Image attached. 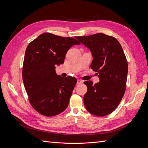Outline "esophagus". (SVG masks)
I'll return each instance as SVG.
<instances>
[{"instance_id":"obj_1","label":"esophagus","mask_w":148,"mask_h":148,"mask_svg":"<svg viewBox=\"0 0 148 148\" xmlns=\"http://www.w3.org/2000/svg\"><path fill=\"white\" fill-rule=\"evenodd\" d=\"M83 83V81L81 79H77V84H82Z\"/></svg>"}]
</instances>
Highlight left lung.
I'll return each mask as SVG.
<instances>
[{"instance_id": "obj_1", "label": "left lung", "mask_w": 148, "mask_h": 148, "mask_svg": "<svg viewBox=\"0 0 148 148\" xmlns=\"http://www.w3.org/2000/svg\"><path fill=\"white\" fill-rule=\"evenodd\" d=\"M90 49L93 57L91 69L97 72L100 81L84 82L88 88L84 104L92 115L103 117L111 114L122 100L127 87L128 63L120 42L103 33L76 36Z\"/></svg>"}]
</instances>
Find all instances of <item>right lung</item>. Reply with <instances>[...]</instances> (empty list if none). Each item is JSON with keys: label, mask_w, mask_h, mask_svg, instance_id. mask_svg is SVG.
I'll use <instances>...</instances> for the list:
<instances>
[{"label": "right lung", "mask_w": 148, "mask_h": 148, "mask_svg": "<svg viewBox=\"0 0 148 148\" xmlns=\"http://www.w3.org/2000/svg\"><path fill=\"white\" fill-rule=\"evenodd\" d=\"M80 42L73 38L42 33L26 48L22 77L31 105L38 112L52 117L64 112L77 80L57 75L56 66L64 64L69 49Z\"/></svg>", "instance_id": "obj_1"}]
</instances>
